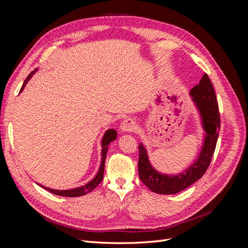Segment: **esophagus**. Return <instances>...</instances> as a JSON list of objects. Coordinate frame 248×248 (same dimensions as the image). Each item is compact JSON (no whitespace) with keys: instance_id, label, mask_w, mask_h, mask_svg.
<instances>
[{"instance_id":"1","label":"esophagus","mask_w":248,"mask_h":248,"mask_svg":"<svg viewBox=\"0 0 248 248\" xmlns=\"http://www.w3.org/2000/svg\"><path fill=\"white\" fill-rule=\"evenodd\" d=\"M137 127V122L134 121L131 118H127L123 120V122L120 125V129H121L123 132H130L136 129Z\"/></svg>"}]
</instances>
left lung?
<instances>
[{
  "label": "left lung",
  "instance_id": "obj_1",
  "mask_svg": "<svg viewBox=\"0 0 248 248\" xmlns=\"http://www.w3.org/2000/svg\"><path fill=\"white\" fill-rule=\"evenodd\" d=\"M189 94L199 110L202 129L205 131L204 142L193 163L178 175L161 174L150 163L145 146L142 144L139 146L140 179L155 193L175 194L186 189L205 174L214 154L220 129V116L214 88L206 73L199 85L190 90Z\"/></svg>",
  "mask_w": 248,
  "mask_h": 248
}]
</instances>
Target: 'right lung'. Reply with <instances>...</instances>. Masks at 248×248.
Returning <instances> with one entry per match:
<instances>
[{
    "label": "right lung",
    "mask_w": 248,
    "mask_h": 248,
    "mask_svg": "<svg viewBox=\"0 0 248 248\" xmlns=\"http://www.w3.org/2000/svg\"><path fill=\"white\" fill-rule=\"evenodd\" d=\"M37 71V69H35L34 71H32L31 73L29 74L28 78L25 79L24 85H22L20 92L24 90V88L26 87L27 82L29 81V79L31 78L35 72ZM117 139V131L115 129H108L104 133V136L101 140V163H100V168L97 175L95 176V178L93 180H91L89 183H87L84 186H79L78 188H73V189H68V190H58V189H51L48 188V187L43 186L41 184H38L39 186L43 187L44 189H46L47 191L56 194V196H61V197H68V198H74V197H81L85 196V194L91 192L93 189H95L97 185H98L103 179V172H104V163H106V158H107V153H108V145L112 140H115Z\"/></svg>",
    "instance_id": "1"
}]
</instances>
